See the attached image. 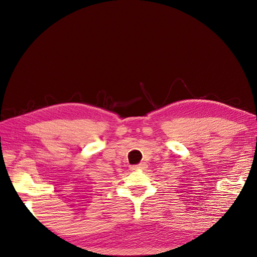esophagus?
<instances>
[{
  "mask_svg": "<svg viewBox=\"0 0 257 257\" xmlns=\"http://www.w3.org/2000/svg\"><path fill=\"white\" fill-rule=\"evenodd\" d=\"M147 168V165L145 162H143V163H140V165H138V166H135V167H132V170H144V169H146Z\"/></svg>",
  "mask_w": 257,
  "mask_h": 257,
  "instance_id": "obj_1",
  "label": "esophagus"
}]
</instances>
